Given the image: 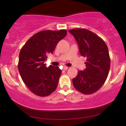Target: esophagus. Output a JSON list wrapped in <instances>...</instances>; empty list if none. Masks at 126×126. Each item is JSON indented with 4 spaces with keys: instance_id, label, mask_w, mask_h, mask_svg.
Returning <instances> with one entry per match:
<instances>
[{
    "instance_id": "34e87169",
    "label": "esophagus",
    "mask_w": 126,
    "mask_h": 126,
    "mask_svg": "<svg viewBox=\"0 0 126 126\" xmlns=\"http://www.w3.org/2000/svg\"><path fill=\"white\" fill-rule=\"evenodd\" d=\"M68 68H69V67H67V66H64V67H63V69H64V70H67Z\"/></svg>"
}]
</instances>
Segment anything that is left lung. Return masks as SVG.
<instances>
[{"mask_svg": "<svg viewBox=\"0 0 126 126\" xmlns=\"http://www.w3.org/2000/svg\"><path fill=\"white\" fill-rule=\"evenodd\" d=\"M77 42L80 54L86 58V68L79 70L72 82L74 87L83 94H91L103 85L110 69L109 52L105 42L86 29L69 30Z\"/></svg>", "mask_w": 126, "mask_h": 126, "instance_id": "left-lung-1", "label": "left lung"}]
</instances>
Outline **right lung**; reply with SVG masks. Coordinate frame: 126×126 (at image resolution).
Here are the masks:
<instances>
[{"label": "right lung", "instance_id": "add662e5", "mask_svg": "<svg viewBox=\"0 0 126 126\" xmlns=\"http://www.w3.org/2000/svg\"><path fill=\"white\" fill-rule=\"evenodd\" d=\"M66 34L65 30L40 31L29 39L21 48L19 72L23 82L34 94L46 96L56 90L62 70L51 65L47 67L44 62Z\"/></svg>", "mask_w": 126, "mask_h": 126}]
</instances>
